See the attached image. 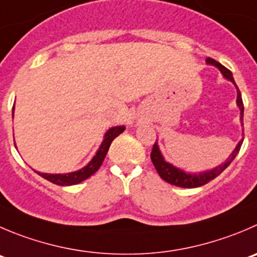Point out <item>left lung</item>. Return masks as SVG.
<instances>
[{
  "instance_id": "1",
  "label": "left lung",
  "mask_w": 257,
  "mask_h": 257,
  "mask_svg": "<svg viewBox=\"0 0 257 257\" xmlns=\"http://www.w3.org/2000/svg\"><path fill=\"white\" fill-rule=\"evenodd\" d=\"M206 63L207 64L214 65V67L218 68L219 72L222 73V75H223L227 80H229V82L233 83L234 87H236V89H237L236 103H237V106H238V108H240V119H241V124L243 126V102H242V97H241L240 89H238V87H237L236 82H234V79H233V75H232V73L229 72L227 68H224L221 63L216 62V60L212 59V58H207ZM242 141H243V139H241V141H238V144L236 145L234 150L232 151L231 155L226 159V161H224V163H222L221 165H218V167L213 168V169L206 170V172H202V173H187V172H184V170L179 169V168L174 167L173 164L168 163V161L164 159L160 149H159L158 141L154 144L150 158H151V161H153V164H154V167H155L156 172L159 173V175H160L161 179H164L165 182L170 183V184H173V185H177V187L197 188V187H202V185L207 184L208 182L213 180L214 178L218 177V175L221 174V173L223 172L227 167H228L229 164L233 161V159L236 158V155L238 154V151H240L241 145H242Z\"/></svg>"
}]
</instances>
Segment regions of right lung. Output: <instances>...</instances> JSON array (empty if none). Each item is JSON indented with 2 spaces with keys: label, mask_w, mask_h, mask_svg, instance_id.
Listing matches in <instances>:
<instances>
[{
  "label": "right lung",
  "mask_w": 257,
  "mask_h": 257,
  "mask_svg": "<svg viewBox=\"0 0 257 257\" xmlns=\"http://www.w3.org/2000/svg\"><path fill=\"white\" fill-rule=\"evenodd\" d=\"M14 109L15 107H12V117H14ZM126 127L124 126H114L111 127L106 134H104L103 141H102L101 146L97 150L96 155L92 158V160L83 167L82 169L77 170V172H72V173H65V174H48V173H40L36 172L40 177H43L44 179L49 180V182L54 183V184L57 185H74L78 184V183L83 182V180L88 179L90 175H93L97 170L99 169V167L103 163L104 158L107 155V151H108L109 145H111L112 141L124 131Z\"/></svg>",
  "instance_id": "obj_1"
}]
</instances>
